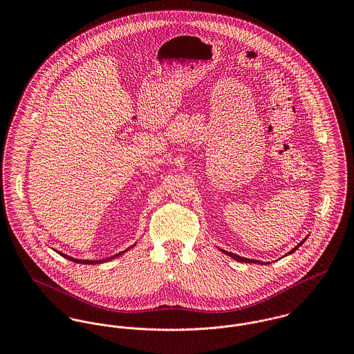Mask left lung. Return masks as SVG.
<instances>
[{
	"mask_svg": "<svg viewBox=\"0 0 354 354\" xmlns=\"http://www.w3.org/2000/svg\"><path fill=\"white\" fill-rule=\"evenodd\" d=\"M305 240H306V237L304 239L301 243H299V244H297V245H296V247H295V248H293V250H292L290 252L286 253V256H288V254H290V253L295 252V251H297V250H299V248H300V247L303 245L304 241H305ZM221 251H222V252L223 253H226L227 256H230L232 259H234V260H237V261H244V263H260V264H264V263H261V261H259V260H253V259H247V257H241V256H239V254H234V253L227 252V251H225V250H221ZM266 264H267V263H266Z\"/></svg>",
	"mask_w": 354,
	"mask_h": 354,
	"instance_id": "obj_1",
	"label": "left lung"
}]
</instances>
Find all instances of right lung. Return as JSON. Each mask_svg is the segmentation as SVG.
Listing matches in <instances>:
<instances>
[{
  "label": "right lung",
  "mask_w": 354,
  "mask_h": 354,
  "mask_svg": "<svg viewBox=\"0 0 354 354\" xmlns=\"http://www.w3.org/2000/svg\"><path fill=\"white\" fill-rule=\"evenodd\" d=\"M131 248H132V247H131ZM131 248H128V250H131ZM128 250H125V251H122V252L117 253V254H114V256H111V257H107V259H102V260H80V259H73V257H71V256H68V254H65V253H59L61 256L66 257L68 260H72V261H75V263H82V264H98V263H103V261L111 260V259H114V257H117V256H120V254H122V253L127 252Z\"/></svg>",
  "instance_id": "right-lung-1"
}]
</instances>
